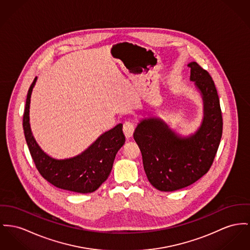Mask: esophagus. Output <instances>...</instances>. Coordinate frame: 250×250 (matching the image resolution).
<instances>
[{"label": "esophagus", "mask_w": 250, "mask_h": 250, "mask_svg": "<svg viewBox=\"0 0 250 250\" xmlns=\"http://www.w3.org/2000/svg\"><path fill=\"white\" fill-rule=\"evenodd\" d=\"M134 127L131 122H125L123 125V133L125 134V137L127 139H130L133 137Z\"/></svg>", "instance_id": "esophagus-1"}]
</instances>
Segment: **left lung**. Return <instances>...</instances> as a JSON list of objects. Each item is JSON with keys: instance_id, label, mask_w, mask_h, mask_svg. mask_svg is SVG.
<instances>
[{"instance_id": "1", "label": "left lung", "mask_w": 250, "mask_h": 250, "mask_svg": "<svg viewBox=\"0 0 250 250\" xmlns=\"http://www.w3.org/2000/svg\"><path fill=\"white\" fill-rule=\"evenodd\" d=\"M189 81L199 92L203 118L194 133L183 135L164 119L148 114L139 119L133 138L141 150L148 180L161 191H173L196 182L215 157L223 132V118L216 87L210 75L195 62Z\"/></svg>"}]
</instances>
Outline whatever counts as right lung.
Listing matches in <instances>:
<instances>
[{
	"instance_id": "right-lung-1",
	"label": "right lung",
	"mask_w": 250,
	"mask_h": 250,
	"mask_svg": "<svg viewBox=\"0 0 250 250\" xmlns=\"http://www.w3.org/2000/svg\"><path fill=\"white\" fill-rule=\"evenodd\" d=\"M38 77L28 90L22 120L25 140L35 165L42 176L57 188L78 193L94 192L108 178L117 151L125 143L123 125L119 123L101 133L87 149L73 157L58 159L51 156L38 144L30 126V101Z\"/></svg>"
}]
</instances>
